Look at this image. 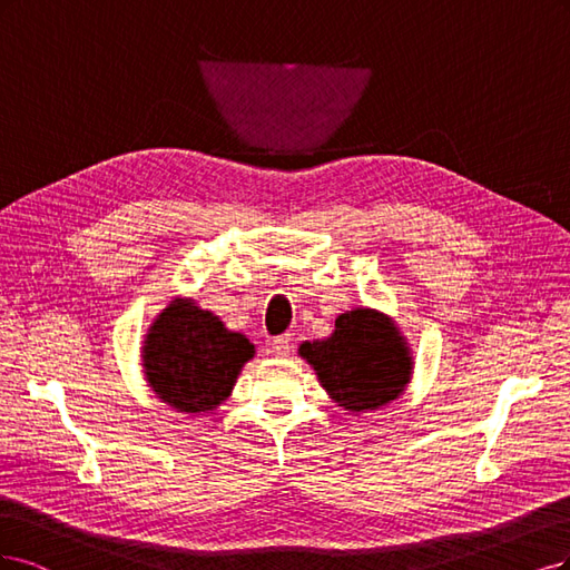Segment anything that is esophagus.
<instances>
[{"mask_svg":"<svg viewBox=\"0 0 570 570\" xmlns=\"http://www.w3.org/2000/svg\"><path fill=\"white\" fill-rule=\"evenodd\" d=\"M291 338L288 336H279V338H274L272 343H269V353L272 355H277V357H286L288 353H291Z\"/></svg>","mask_w":570,"mask_h":570,"instance_id":"obj_1","label":"esophagus"}]
</instances>
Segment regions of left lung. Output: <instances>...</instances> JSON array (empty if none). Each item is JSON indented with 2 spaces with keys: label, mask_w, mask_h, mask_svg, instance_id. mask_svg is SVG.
Wrapping results in <instances>:
<instances>
[{
  "label": "left lung",
  "mask_w": 570,
  "mask_h": 570,
  "mask_svg": "<svg viewBox=\"0 0 570 570\" xmlns=\"http://www.w3.org/2000/svg\"><path fill=\"white\" fill-rule=\"evenodd\" d=\"M298 353L315 370L328 397L353 414L389 405L412 376L405 336L391 317L370 307L343 312L332 336L305 341Z\"/></svg>",
  "instance_id": "left-lung-1"
}]
</instances>
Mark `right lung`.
Here are the masks:
<instances>
[{
    "label": "right lung",
    "mask_w": 570,
    "mask_h": 570,
    "mask_svg": "<svg viewBox=\"0 0 570 570\" xmlns=\"http://www.w3.org/2000/svg\"><path fill=\"white\" fill-rule=\"evenodd\" d=\"M253 343L191 298L165 307L144 338L141 362L151 391L177 412H213L232 395Z\"/></svg>",
    "instance_id": "1"
}]
</instances>
